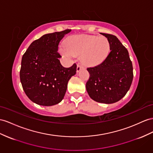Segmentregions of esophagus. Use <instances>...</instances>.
Instances as JSON below:
<instances>
[{"label":"esophagus","instance_id":"1","mask_svg":"<svg viewBox=\"0 0 153 153\" xmlns=\"http://www.w3.org/2000/svg\"><path fill=\"white\" fill-rule=\"evenodd\" d=\"M83 66H82L81 65L77 64V72H79L80 71V70H81V68H83Z\"/></svg>","mask_w":153,"mask_h":153}]
</instances>
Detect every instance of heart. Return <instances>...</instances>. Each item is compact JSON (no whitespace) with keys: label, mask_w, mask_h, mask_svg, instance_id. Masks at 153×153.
Segmentation results:
<instances>
[{"label":"heart","mask_w":153,"mask_h":153,"mask_svg":"<svg viewBox=\"0 0 153 153\" xmlns=\"http://www.w3.org/2000/svg\"><path fill=\"white\" fill-rule=\"evenodd\" d=\"M64 46L60 48L64 56H80L82 63L86 66H95L102 62L108 56L111 48L107 38L89 35L72 36L65 41Z\"/></svg>","instance_id":"heart-1"}]
</instances>
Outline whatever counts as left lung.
Instances as JSON below:
<instances>
[{
	"label": "left lung",
	"instance_id": "1",
	"mask_svg": "<svg viewBox=\"0 0 153 153\" xmlns=\"http://www.w3.org/2000/svg\"><path fill=\"white\" fill-rule=\"evenodd\" d=\"M110 43L111 52L101 64L87 68L86 83L89 96L97 102L111 104L123 97L131 87L133 68L128 50L115 36L103 33Z\"/></svg>",
	"mask_w": 153,
	"mask_h": 153
}]
</instances>
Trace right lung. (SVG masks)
<instances>
[{
	"mask_svg": "<svg viewBox=\"0 0 153 153\" xmlns=\"http://www.w3.org/2000/svg\"><path fill=\"white\" fill-rule=\"evenodd\" d=\"M70 32L67 29L45 34L32 42L23 55L20 79L26 96L35 103L52 106L63 99L68 82L76 73L77 65L63 67L57 50L61 39Z\"/></svg>",
	"mask_w": 153,
	"mask_h": 153,
	"instance_id": "add662e5",
	"label": "right lung"
}]
</instances>
